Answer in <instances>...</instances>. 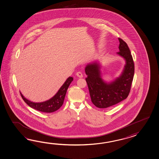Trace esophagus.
I'll use <instances>...</instances> for the list:
<instances>
[{
  "mask_svg": "<svg viewBox=\"0 0 159 159\" xmlns=\"http://www.w3.org/2000/svg\"><path fill=\"white\" fill-rule=\"evenodd\" d=\"M76 76H78V78H82L83 77V75L82 74V73L80 72H78L76 73Z\"/></svg>",
  "mask_w": 159,
  "mask_h": 159,
  "instance_id": "1",
  "label": "esophagus"
}]
</instances>
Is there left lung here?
<instances>
[{
	"instance_id": "8db88e82",
	"label": "left lung",
	"mask_w": 159,
	"mask_h": 159,
	"mask_svg": "<svg viewBox=\"0 0 159 159\" xmlns=\"http://www.w3.org/2000/svg\"><path fill=\"white\" fill-rule=\"evenodd\" d=\"M119 51L117 54L125 60L123 70L119 77L110 81L102 79V64L99 60L87 64L85 78L92 103L99 108H106L126 99L130 92L134 79V66L127 43L119 38Z\"/></svg>"
}]
</instances>
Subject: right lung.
<instances>
[{
    "label": "right lung",
    "mask_w": 159,
    "mask_h": 159,
    "mask_svg": "<svg viewBox=\"0 0 159 159\" xmlns=\"http://www.w3.org/2000/svg\"><path fill=\"white\" fill-rule=\"evenodd\" d=\"M73 78L71 76L67 78L63 84L61 85L60 89L53 97L43 102H34L30 101V100L26 99L21 92H20V93L21 94L22 99L30 107L40 112L46 113L53 112L59 110L63 105L67 89L71 82L73 81Z\"/></svg>",
    "instance_id": "add662e5"
}]
</instances>
